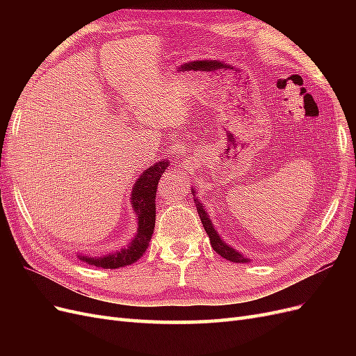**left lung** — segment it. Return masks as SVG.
Segmentation results:
<instances>
[{
  "label": "left lung",
  "instance_id": "left-lung-1",
  "mask_svg": "<svg viewBox=\"0 0 356 356\" xmlns=\"http://www.w3.org/2000/svg\"><path fill=\"white\" fill-rule=\"evenodd\" d=\"M191 195L196 196V190L193 188V187H191ZM195 203H196V208H197V212H199L200 221H202L203 227H204V232H207L208 236H209V241H211V245L213 248V251L217 252V254H220L221 257H224L225 260L233 261V263H250L251 261L250 258L243 257L239 251H236L234 248H232L230 245H227L221 239V236L218 234V232L213 229V224H212V221L209 218L208 212L204 211V207H203L202 202L197 197H195Z\"/></svg>",
  "mask_w": 356,
  "mask_h": 356
}]
</instances>
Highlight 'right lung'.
Listing matches in <instances>:
<instances>
[{
	"label": "right lung",
	"instance_id": "obj_1",
	"mask_svg": "<svg viewBox=\"0 0 356 356\" xmlns=\"http://www.w3.org/2000/svg\"><path fill=\"white\" fill-rule=\"evenodd\" d=\"M169 163V160H159L157 163L145 169L134 184L131 203L138 218V230L132 242L122 248V250H117L115 252H110L102 257L77 254L81 261L102 268H118L135 263L145 254L156 225L157 184L160 177L165 174Z\"/></svg>",
	"mask_w": 356,
	"mask_h": 356
}]
</instances>
